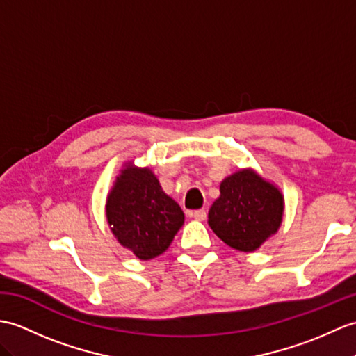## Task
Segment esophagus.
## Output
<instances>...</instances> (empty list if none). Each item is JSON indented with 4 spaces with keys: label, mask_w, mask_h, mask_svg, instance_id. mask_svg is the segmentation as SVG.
<instances>
[{
    "label": "esophagus",
    "mask_w": 356,
    "mask_h": 356,
    "mask_svg": "<svg viewBox=\"0 0 356 356\" xmlns=\"http://www.w3.org/2000/svg\"><path fill=\"white\" fill-rule=\"evenodd\" d=\"M206 216H208V213H206V211H204V209H197V211L191 212V217H193V218H195V220H198V221H203V220H206Z\"/></svg>",
    "instance_id": "esophagus-1"
}]
</instances>
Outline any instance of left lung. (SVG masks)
<instances>
[{
    "label": "left lung",
    "instance_id": "obj_1",
    "mask_svg": "<svg viewBox=\"0 0 356 356\" xmlns=\"http://www.w3.org/2000/svg\"><path fill=\"white\" fill-rule=\"evenodd\" d=\"M220 193L209 209V226L222 243L253 252L277 232L284 197L256 172L243 170L229 176L221 181Z\"/></svg>",
    "mask_w": 356,
    "mask_h": 356
}]
</instances>
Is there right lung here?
I'll return each instance as SVG.
<instances>
[{
    "mask_svg": "<svg viewBox=\"0 0 356 356\" xmlns=\"http://www.w3.org/2000/svg\"><path fill=\"white\" fill-rule=\"evenodd\" d=\"M106 216L120 244L143 261L167 250L185 221L184 211L162 191L153 172L134 165L121 172L107 197Z\"/></svg>",
    "mask_w": 356,
    "mask_h": 356,
    "instance_id": "right-lung-1",
    "label": "right lung"
}]
</instances>
